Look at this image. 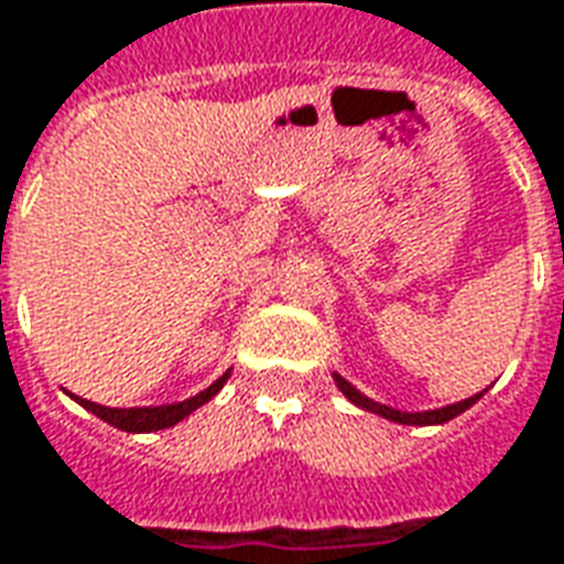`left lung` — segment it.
I'll list each match as a JSON object with an SVG mask.
<instances>
[{
    "instance_id": "obj_1",
    "label": "left lung",
    "mask_w": 564,
    "mask_h": 564,
    "mask_svg": "<svg viewBox=\"0 0 564 564\" xmlns=\"http://www.w3.org/2000/svg\"><path fill=\"white\" fill-rule=\"evenodd\" d=\"M333 378H336L338 391L345 393V397H348L354 405H360V409L372 412V415H381V419L397 421V424H419V427H427V424H446V421H452L455 415H460V412H467V409H470V405H474L476 400L486 393V391L474 393V397H467V400H460V403L443 405V409H427V412H403V409H393V405L376 403L372 397H366V393L357 391L348 378H341L338 372H333Z\"/></svg>"
}]
</instances>
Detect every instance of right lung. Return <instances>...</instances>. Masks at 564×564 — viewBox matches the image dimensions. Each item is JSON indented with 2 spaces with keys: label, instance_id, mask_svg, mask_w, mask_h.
<instances>
[{
  "label": "right lung",
  "instance_id": "obj_1",
  "mask_svg": "<svg viewBox=\"0 0 564 564\" xmlns=\"http://www.w3.org/2000/svg\"><path fill=\"white\" fill-rule=\"evenodd\" d=\"M231 372H223V376L216 378L210 388H204L195 397H188L183 403H167V405H133V409H109V405L100 403H90V400H82L76 393H69L78 405H85L88 412H94L97 419H104L106 424H112L118 431H128V433H152V431H164V427H173V424H180L183 419H188L195 409H200L204 403H210L216 393L223 391V384L228 381Z\"/></svg>",
  "mask_w": 564,
  "mask_h": 564
}]
</instances>
